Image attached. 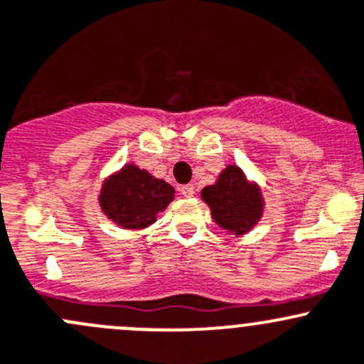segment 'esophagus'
<instances>
[{
	"mask_svg": "<svg viewBox=\"0 0 364 364\" xmlns=\"http://www.w3.org/2000/svg\"><path fill=\"white\" fill-rule=\"evenodd\" d=\"M181 193H182L186 198L194 196V186H193V183H186V186L181 187Z\"/></svg>",
	"mask_w": 364,
	"mask_h": 364,
	"instance_id": "obj_1",
	"label": "esophagus"
}]
</instances>
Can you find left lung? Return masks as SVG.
I'll return each instance as SVG.
<instances>
[{"instance_id": "1", "label": "left lung", "mask_w": 364, "mask_h": 364, "mask_svg": "<svg viewBox=\"0 0 364 364\" xmlns=\"http://www.w3.org/2000/svg\"><path fill=\"white\" fill-rule=\"evenodd\" d=\"M201 198L212 210V219L223 230L245 235L263 215L264 201L259 186L247 181L235 164L220 171L217 182L201 191Z\"/></svg>"}]
</instances>
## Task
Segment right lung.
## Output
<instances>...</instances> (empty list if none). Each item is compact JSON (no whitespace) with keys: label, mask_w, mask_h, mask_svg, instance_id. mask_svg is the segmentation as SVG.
I'll return each mask as SVG.
<instances>
[{"label":"right lung","mask_w":364,"mask_h":364,"mask_svg":"<svg viewBox=\"0 0 364 364\" xmlns=\"http://www.w3.org/2000/svg\"><path fill=\"white\" fill-rule=\"evenodd\" d=\"M173 196L170 183L134 164H126L103 182L98 200L105 215L117 226L144 230L156 223L157 213L173 201Z\"/></svg>","instance_id":"add662e5"}]
</instances>
